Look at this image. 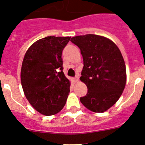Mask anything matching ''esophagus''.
I'll return each instance as SVG.
<instances>
[{
	"mask_svg": "<svg viewBox=\"0 0 145 145\" xmlns=\"http://www.w3.org/2000/svg\"><path fill=\"white\" fill-rule=\"evenodd\" d=\"M78 81V76H76L74 78V82H77Z\"/></svg>",
	"mask_w": 145,
	"mask_h": 145,
	"instance_id": "esophagus-1",
	"label": "esophagus"
}]
</instances>
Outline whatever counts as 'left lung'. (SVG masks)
Segmentation results:
<instances>
[{"mask_svg":"<svg viewBox=\"0 0 145 145\" xmlns=\"http://www.w3.org/2000/svg\"><path fill=\"white\" fill-rule=\"evenodd\" d=\"M71 41L81 50L84 64L80 79L88 93L80 100L89 110L102 113L117 102L125 88L126 70L121 51L98 35L75 36Z\"/></svg>","mask_w":145,"mask_h":145,"instance_id":"1","label":"left lung"}]
</instances>
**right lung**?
Wrapping results in <instances>:
<instances>
[{
	"label": "right lung",
	"mask_w": 145,
	"mask_h": 145,
	"mask_svg": "<svg viewBox=\"0 0 145 145\" xmlns=\"http://www.w3.org/2000/svg\"><path fill=\"white\" fill-rule=\"evenodd\" d=\"M70 39L48 36L40 39L31 45L23 59L21 83L24 95L31 106L45 116L60 112L70 92L62 58Z\"/></svg>",
	"instance_id": "1"
}]
</instances>
